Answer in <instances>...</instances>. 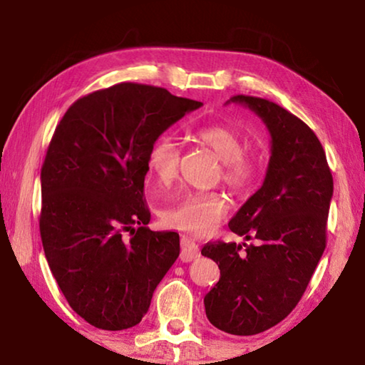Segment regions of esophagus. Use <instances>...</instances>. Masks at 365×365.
<instances>
[{
  "mask_svg": "<svg viewBox=\"0 0 365 365\" xmlns=\"http://www.w3.org/2000/svg\"><path fill=\"white\" fill-rule=\"evenodd\" d=\"M180 245H182L180 259L183 262H190V261H193V259L200 257V248H197V245L195 242H191L190 238L182 237Z\"/></svg>",
  "mask_w": 365,
  "mask_h": 365,
  "instance_id": "1",
  "label": "esophagus"
}]
</instances>
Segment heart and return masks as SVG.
<instances>
[{
	"label": "heart",
	"instance_id": "obj_1",
	"mask_svg": "<svg viewBox=\"0 0 365 365\" xmlns=\"http://www.w3.org/2000/svg\"><path fill=\"white\" fill-rule=\"evenodd\" d=\"M197 145L206 146L220 159L217 174L235 195H245L255 183L261 169L257 154L245 148L242 133L227 123H209L197 127L191 133ZM180 146L168 135L159 137L148 151L146 164L154 178L164 187H169L178 177ZM228 212L225 196L217 191L209 193H178L174 205L159 209V217L165 227L175 228L191 235H207L215 230Z\"/></svg>",
	"mask_w": 365,
	"mask_h": 365
}]
</instances>
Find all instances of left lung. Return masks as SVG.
Wrapping results in <instances>:
<instances>
[{
  "label": "left lung",
  "instance_id": "1",
  "mask_svg": "<svg viewBox=\"0 0 365 365\" xmlns=\"http://www.w3.org/2000/svg\"><path fill=\"white\" fill-rule=\"evenodd\" d=\"M270 133V159L262 187L228 222L233 233L255 240L214 242L201 255L220 269L205 296L206 316L230 335H256L282 322L298 304L327 245L333 178L319 138L279 104L237 95ZM244 251L242 252L241 250Z\"/></svg>",
  "mask_w": 365,
  "mask_h": 365
}]
</instances>
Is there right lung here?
<instances>
[{"mask_svg": "<svg viewBox=\"0 0 365 365\" xmlns=\"http://www.w3.org/2000/svg\"><path fill=\"white\" fill-rule=\"evenodd\" d=\"M201 106L123 82L80 98L54 130L40 177L43 250L69 306L96 329L140 324L180 255L177 232L148 228L146 158L172 123Z\"/></svg>", "mask_w": 365, "mask_h": 365, "instance_id": "add662e5", "label": "right lung"}]
</instances>
